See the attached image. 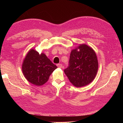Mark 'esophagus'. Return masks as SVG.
Masks as SVG:
<instances>
[{"instance_id":"34e87169","label":"esophagus","mask_w":123,"mask_h":123,"mask_svg":"<svg viewBox=\"0 0 123 123\" xmlns=\"http://www.w3.org/2000/svg\"><path fill=\"white\" fill-rule=\"evenodd\" d=\"M57 66L58 67V68H62V64H57Z\"/></svg>"}]
</instances>
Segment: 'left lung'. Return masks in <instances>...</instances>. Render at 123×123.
Instances as JSON below:
<instances>
[{
	"label": "left lung",
	"mask_w": 123,
	"mask_h": 123,
	"mask_svg": "<svg viewBox=\"0 0 123 123\" xmlns=\"http://www.w3.org/2000/svg\"><path fill=\"white\" fill-rule=\"evenodd\" d=\"M98 62L94 50L86 44H80L71 51L69 66L64 72L76 87L85 86L94 80Z\"/></svg>",
	"instance_id": "obj_1"
}]
</instances>
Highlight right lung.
<instances>
[{
	"label": "right lung",
	"mask_w": 123,
	"mask_h": 123,
	"mask_svg": "<svg viewBox=\"0 0 123 123\" xmlns=\"http://www.w3.org/2000/svg\"><path fill=\"white\" fill-rule=\"evenodd\" d=\"M57 68L45 54H40L33 49L29 51L22 64V71L25 79L38 86L45 84Z\"/></svg>",
	"instance_id": "add662e5"
}]
</instances>
